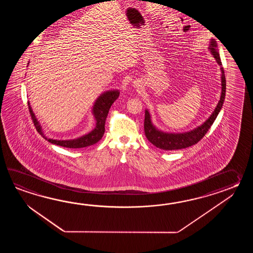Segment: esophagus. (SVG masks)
Here are the masks:
<instances>
[{
    "label": "esophagus",
    "instance_id": "1",
    "mask_svg": "<svg viewBox=\"0 0 253 253\" xmlns=\"http://www.w3.org/2000/svg\"><path fill=\"white\" fill-rule=\"evenodd\" d=\"M137 86V85H134V86Z\"/></svg>",
    "mask_w": 253,
    "mask_h": 253
}]
</instances>
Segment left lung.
Returning <instances> with one entry per match:
<instances>
[{
    "label": "left lung",
    "mask_w": 253,
    "mask_h": 253,
    "mask_svg": "<svg viewBox=\"0 0 253 253\" xmlns=\"http://www.w3.org/2000/svg\"><path fill=\"white\" fill-rule=\"evenodd\" d=\"M208 48L210 50L211 56L214 58L216 62L220 66V70L221 93H220V100L217 104L214 111L211 113L209 119H206V121L199 126L187 132L172 133V132H166L161 129L157 128L152 121L150 112L148 111V109H145V124H144L145 136L147 139L149 140V142L156 147L163 150H178V149H183L197 144L207 133V131L210 129L211 125L213 124L215 119L217 118L218 114L220 113V109L222 108V105L225 99L226 80L224 70L221 67L218 45L214 39H211Z\"/></svg>",
    "instance_id": "obj_1"
}]
</instances>
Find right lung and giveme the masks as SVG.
<instances>
[{"label": "right lung", "instance_id": "1", "mask_svg": "<svg viewBox=\"0 0 253 253\" xmlns=\"http://www.w3.org/2000/svg\"><path fill=\"white\" fill-rule=\"evenodd\" d=\"M29 65V63H28ZM119 89H110L107 91L103 92L100 96H98L97 99L95 100L94 105L92 107L91 113L96 121L95 127L92 129L90 132L87 134H83L80 137L73 138V139L59 140L49 138L46 136L43 132L42 127L40 124L38 119L36 118L35 114L33 112V108L31 107L30 101L28 102L29 105V110L32 116L33 123L36 126V129L40 134L42 135L45 139L48 141L49 143L53 145L68 147V148H82L89 145H94L97 143L99 140L102 138L103 134L105 132V122L108 117L109 108L115 102V100L119 97Z\"/></svg>", "mask_w": 253, "mask_h": 253}]
</instances>
